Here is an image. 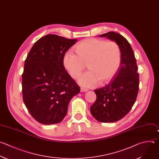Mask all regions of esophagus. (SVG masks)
I'll list each match as a JSON object with an SVG mask.
<instances>
[{"mask_svg":"<svg viewBox=\"0 0 159 159\" xmlns=\"http://www.w3.org/2000/svg\"><path fill=\"white\" fill-rule=\"evenodd\" d=\"M87 89L82 88V87L80 88V92H87Z\"/></svg>","mask_w":159,"mask_h":159,"instance_id":"esophagus-1","label":"esophagus"}]
</instances>
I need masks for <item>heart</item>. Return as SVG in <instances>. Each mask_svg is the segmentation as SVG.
<instances>
[{
  "label": "heart",
  "mask_w": 159,
  "mask_h": 159,
  "mask_svg": "<svg viewBox=\"0 0 159 159\" xmlns=\"http://www.w3.org/2000/svg\"><path fill=\"white\" fill-rule=\"evenodd\" d=\"M75 51L68 50L63 57L65 69L73 78H77L87 63L89 71L78 79L82 87H93L101 81L110 80L117 72L121 62V51L114 41L90 38L80 42Z\"/></svg>",
  "instance_id": "b5f03b06"
}]
</instances>
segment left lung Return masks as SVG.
<instances>
[{"label":"left lung","mask_w":159,"mask_h":159,"mask_svg":"<svg viewBox=\"0 0 159 159\" xmlns=\"http://www.w3.org/2000/svg\"><path fill=\"white\" fill-rule=\"evenodd\" d=\"M98 37L116 42L121 51V62L111 81L94 90L96 101L90 107L92 116L100 122H114L124 117L134 105L139 91V74L131 45L120 34L109 32Z\"/></svg>","instance_id":"obj_1"}]
</instances>
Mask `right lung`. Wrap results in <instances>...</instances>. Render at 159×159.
Segmentation results:
<instances>
[{"label":"right lung","mask_w":159,"mask_h":159,"mask_svg":"<svg viewBox=\"0 0 159 159\" xmlns=\"http://www.w3.org/2000/svg\"><path fill=\"white\" fill-rule=\"evenodd\" d=\"M77 41L46 35L34 44L25 61L23 100L30 115L40 124L61 122L71 98L80 92L63 64L66 52Z\"/></svg>","instance_id":"right-lung-1"}]
</instances>
